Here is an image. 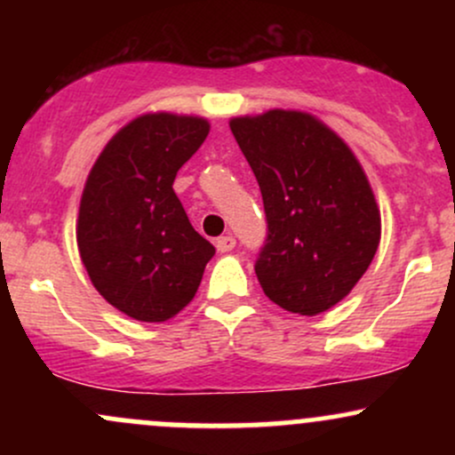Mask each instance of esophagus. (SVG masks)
Instances as JSON below:
<instances>
[{"label":"esophagus","mask_w":455,"mask_h":455,"mask_svg":"<svg viewBox=\"0 0 455 455\" xmlns=\"http://www.w3.org/2000/svg\"><path fill=\"white\" fill-rule=\"evenodd\" d=\"M216 248H218V252H231V250L235 248L233 235H224V237H218L216 239Z\"/></svg>","instance_id":"1"}]
</instances>
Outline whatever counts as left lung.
<instances>
[{"mask_svg":"<svg viewBox=\"0 0 455 455\" xmlns=\"http://www.w3.org/2000/svg\"><path fill=\"white\" fill-rule=\"evenodd\" d=\"M228 126L267 216L254 265L260 286L284 310L321 315L351 293L377 254L372 186L351 148L315 115L271 108Z\"/></svg>","mask_w":455,"mask_h":455,"instance_id":"8db88e82","label":"left lung"}]
</instances>
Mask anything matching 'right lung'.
<instances>
[{
  "label": "right lung",
  "mask_w": 455,
  "mask_h": 455,
  "mask_svg": "<svg viewBox=\"0 0 455 455\" xmlns=\"http://www.w3.org/2000/svg\"><path fill=\"white\" fill-rule=\"evenodd\" d=\"M207 134L210 122L198 115H139L87 175L78 254L98 293L134 321L162 323L184 310L216 252L173 190L177 171Z\"/></svg>",
  "instance_id": "add662e5"
}]
</instances>
